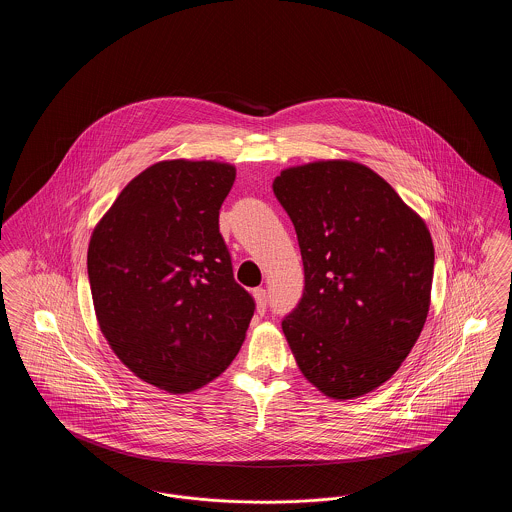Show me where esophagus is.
<instances>
[{"mask_svg": "<svg viewBox=\"0 0 512 512\" xmlns=\"http://www.w3.org/2000/svg\"><path fill=\"white\" fill-rule=\"evenodd\" d=\"M253 297H255V303H257V313L259 315H265L268 307V295L265 288H255L253 290Z\"/></svg>", "mask_w": 512, "mask_h": 512, "instance_id": "esophagus-1", "label": "esophagus"}]
</instances>
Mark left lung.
I'll return each mask as SVG.
<instances>
[{
	"label": "left lung",
	"mask_w": 512,
	"mask_h": 512,
	"mask_svg": "<svg viewBox=\"0 0 512 512\" xmlns=\"http://www.w3.org/2000/svg\"><path fill=\"white\" fill-rule=\"evenodd\" d=\"M305 290L282 320L303 376L332 399L390 380L430 309L434 244L413 209L361 163L317 161L276 176Z\"/></svg>",
	"instance_id": "obj_1"
}]
</instances>
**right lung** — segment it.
Wrapping results in <instances>:
<instances>
[{"instance_id": "right-lung-1", "label": "right lung", "mask_w": 512, "mask_h": 512, "mask_svg": "<svg viewBox=\"0 0 512 512\" xmlns=\"http://www.w3.org/2000/svg\"><path fill=\"white\" fill-rule=\"evenodd\" d=\"M236 169L161 161L126 184L88 247L99 330L140 380L199 390L238 355L255 301L234 280L219 230Z\"/></svg>"}]
</instances>
